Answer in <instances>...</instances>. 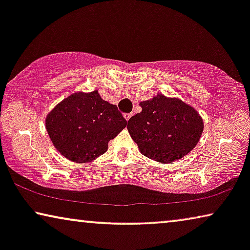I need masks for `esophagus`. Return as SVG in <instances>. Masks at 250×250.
Segmentation results:
<instances>
[{
  "mask_svg": "<svg viewBox=\"0 0 250 250\" xmlns=\"http://www.w3.org/2000/svg\"><path fill=\"white\" fill-rule=\"evenodd\" d=\"M133 116V114H124V118L126 119V121H128L129 118H131Z\"/></svg>",
  "mask_w": 250,
  "mask_h": 250,
  "instance_id": "34e87169",
  "label": "esophagus"
}]
</instances>
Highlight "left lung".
<instances>
[{
  "label": "left lung",
  "instance_id": "obj_1",
  "mask_svg": "<svg viewBox=\"0 0 250 250\" xmlns=\"http://www.w3.org/2000/svg\"><path fill=\"white\" fill-rule=\"evenodd\" d=\"M142 111L129 118L127 129L140 151L159 163H173L199 141L204 122L197 110L177 98L157 94L140 102Z\"/></svg>",
  "mask_w": 250,
  "mask_h": 250
}]
</instances>
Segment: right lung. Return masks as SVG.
Segmentation results:
<instances>
[{
    "label": "right lung",
    "mask_w": 250,
    "mask_h": 250,
    "mask_svg": "<svg viewBox=\"0 0 250 250\" xmlns=\"http://www.w3.org/2000/svg\"><path fill=\"white\" fill-rule=\"evenodd\" d=\"M117 105L98 91L69 95L49 112L45 127L61 155L74 163H87L104 155L108 143L126 127Z\"/></svg>",
    "instance_id": "1"
}]
</instances>
